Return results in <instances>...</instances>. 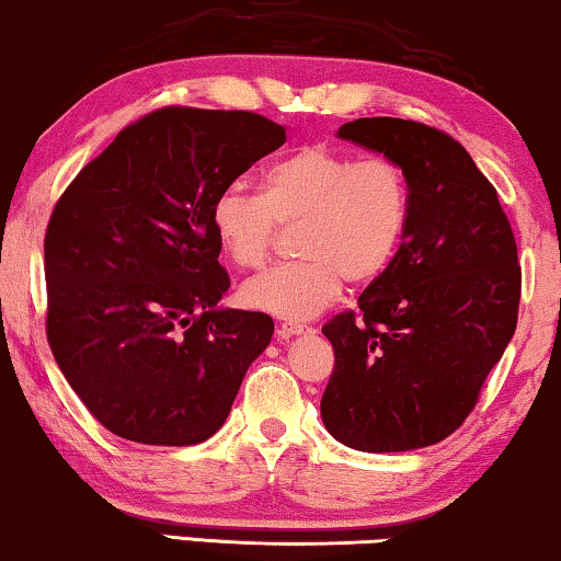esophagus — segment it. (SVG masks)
I'll return each instance as SVG.
<instances>
[{
    "mask_svg": "<svg viewBox=\"0 0 561 561\" xmlns=\"http://www.w3.org/2000/svg\"><path fill=\"white\" fill-rule=\"evenodd\" d=\"M313 329L309 324H301V321H283L278 334L280 336H296V334H311Z\"/></svg>",
    "mask_w": 561,
    "mask_h": 561,
    "instance_id": "34e87169",
    "label": "esophagus"
}]
</instances>
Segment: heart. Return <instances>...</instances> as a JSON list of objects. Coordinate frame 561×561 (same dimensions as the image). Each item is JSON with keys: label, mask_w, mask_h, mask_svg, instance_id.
I'll list each match as a JSON object with an SVG mask.
<instances>
[{"label": "heart", "mask_w": 561, "mask_h": 561, "mask_svg": "<svg viewBox=\"0 0 561 561\" xmlns=\"http://www.w3.org/2000/svg\"><path fill=\"white\" fill-rule=\"evenodd\" d=\"M411 173L390 156L357 158L304 145L263 173V191L232 183L214 198V234L237 267L273 255L280 227H298L301 260L255 275L242 301L283 319H309L340 298L344 280L367 286L388 271L409 232Z\"/></svg>", "instance_id": "b5f03b06"}]
</instances>
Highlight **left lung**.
<instances>
[{
    "mask_svg": "<svg viewBox=\"0 0 561 561\" xmlns=\"http://www.w3.org/2000/svg\"><path fill=\"white\" fill-rule=\"evenodd\" d=\"M340 137L401 160L413 206L401 250L357 311L321 327L334 347L321 419L352 449H421L465 424L516 332V237L495 186L451 135L363 117Z\"/></svg>",
    "mask_w": 561,
    "mask_h": 561,
    "instance_id": "left-lung-1",
    "label": "left lung"
}]
</instances>
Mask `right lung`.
<instances>
[{"label": "right lung", "instance_id": "obj_1", "mask_svg": "<svg viewBox=\"0 0 561 561\" xmlns=\"http://www.w3.org/2000/svg\"><path fill=\"white\" fill-rule=\"evenodd\" d=\"M286 129L244 110L163 106L81 168L45 229V334L91 416L122 439L198 444L225 424L273 319L229 288L211 206Z\"/></svg>", "mask_w": 561, "mask_h": 561}]
</instances>
